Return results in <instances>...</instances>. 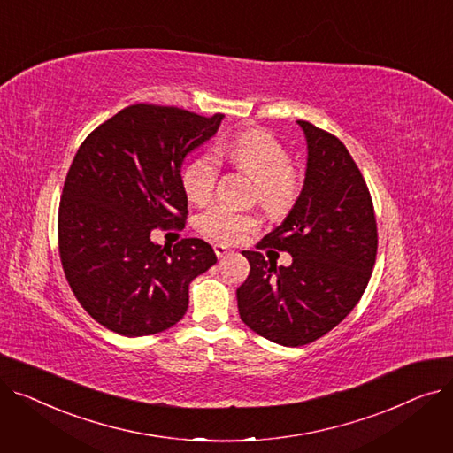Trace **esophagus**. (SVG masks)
Segmentation results:
<instances>
[{"mask_svg":"<svg viewBox=\"0 0 453 453\" xmlns=\"http://www.w3.org/2000/svg\"><path fill=\"white\" fill-rule=\"evenodd\" d=\"M214 253H217V257L219 258H224V257H227L229 253H233L227 246H224V244H214Z\"/></svg>","mask_w":453,"mask_h":453,"instance_id":"34e87169","label":"esophagus"}]
</instances>
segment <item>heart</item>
<instances>
[{
	"label": "heart",
	"mask_w": 453,
	"mask_h": 453,
	"mask_svg": "<svg viewBox=\"0 0 453 453\" xmlns=\"http://www.w3.org/2000/svg\"><path fill=\"white\" fill-rule=\"evenodd\" d=\"M257 181V198L270 214L280 217L297 198V180L292 174V156L265 130H250L234 135L220 149ZM219 178V159L205 152L190 161L181 176L185 195L190 202L205 203ZM200 231L212 241L236 242L257 227V219L246 212L217 205L198 217Z\"/></svg>",
	"instance_id": "heart-1"
}]
</instances>
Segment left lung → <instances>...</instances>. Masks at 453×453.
Here are the masks:
<instances>
[{
    "label": "left lung",
    "mask_w": 453,
    "mask_h": 453,
    "mask_svg": "<svg viewBox=\"0 0 453 453\" xmlns=\"http://www.w3.org/2000/svg\"><path fill=\"white\" fill-rule=\"evenodd\" d=\"M306 141L303 188L260 248L292 255L290 266L260 251H242L250 275L236 290L241 319L258 336L299 347L342 323L372 273L378 234L364 176L343 142L296 121Z\"/></svg>",
    "instance_id": "left-lung-1"
}]
</instances>
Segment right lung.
Returning <instances> with one entry per match:
<instances>
[{
    "instance_id": "add662e5",
    "label": "right lung",
    "mask_w": 453,
    "mask_h": 453,
    "mask_svg": "<svg viewBox=\"0 0 453 453\" xmlns=\"http://www.w3.org/2000/svg\"><path fill=\"white\" fill-rule=\"evenodd\" d=\"M222 121V113L134 104L95 128L71 163L58 211L62 268L84 311L115 334L176 325L190 282L217 265L202 239L161 246L152 229L183 224L181 166Z\"/></svg>"
}]
</instances>
